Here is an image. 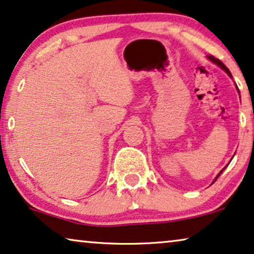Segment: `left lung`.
<instances>
[{
  "mask_svg": "<svg viewBox=\"0 0 254 254\" xmlns=\"http://www.w3.org/2000/svg\"><path fill=\"white\" fill-rule=\"evenodd\" d=\"M207 58H209V59L211 60V62H212V63H213V64H215V65H217V66H219V67H220V68H221V69H224V70L226 71V73H227V74H228V76H229L230 78H233V76H232V73H230V70H229V69H228V68H227V67H226V66L224 65V64H222V63L220 62V60H219V59H217V58H214V57H213V56H207ZM236 89H237V92H238V93H240V90H238V88H237V85H236ZM232 160H233V157H232ZM227 166H228V164H227V165L225 166V168H224V169H222V170H221V171L218 173V175H217V177H215V178H214L213 183H214V181H215V180H217V179H218V178H219V176H220V175H221V173L225 171V169L227 168ZM213 183H212V184H213ZM212 184H211V185H212Z\"/></svg>",
  "mask_w": 254,
  "mask_h": 254,
  "instance_id": "1",
  "label": "left lung"
}]
</instances>
